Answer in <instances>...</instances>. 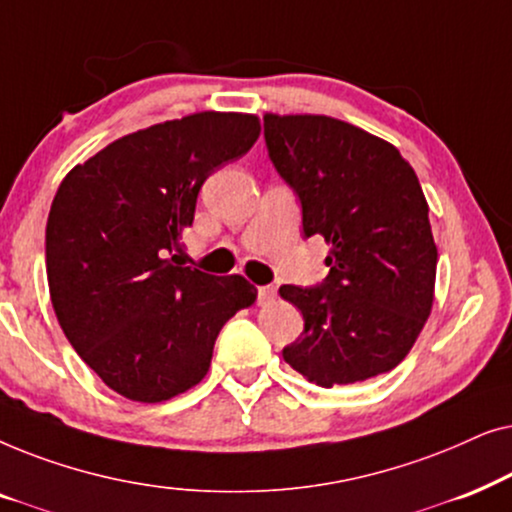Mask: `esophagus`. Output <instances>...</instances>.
<instances>
[{"mask_svg": "<svg viewBox=\"0 0 512 512\" xmlns=\"http://www.w3.org/2000/svg\"><path fill=\"white\" fill-rule=\"evenodd\" d=\"M277 296V289L272 284L258 286V305H270Z\"/></svg>", "mask_w": 512, "mask_h": 512, "instance_id": "esophagus-1", "label": "esophagus"}]
</instances>
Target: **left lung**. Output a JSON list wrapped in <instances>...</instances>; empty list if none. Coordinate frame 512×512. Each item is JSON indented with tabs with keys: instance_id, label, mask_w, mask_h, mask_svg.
<instances>
[{
	"instance_id": "8db88e82",
	"label": "left lung",
	"mask_w": 512,
	"mask_h": 512,
	"mask_svg": "<svg viewBox=\"0 0 512 512\" xmlns=\"http://www.w3.org/2000/svg\"><path fill=\"white\" fill-rule=\"evenodd\" d=\"M265 146L303 212V237L331 244L317 286H279L305 328L282 349L331 389L396 368L431 314L438 249L429 205L396 146L328 116H263Z\"/></svg>"
}]
</instances>
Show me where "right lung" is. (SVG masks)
<instances>
[{
  "label": "right lung",
  "mask_w": 512,
  "mask_h": 512,
  "mask_svg": "<svg viewBox=\"0 0 512 512\" xmlns=\"http://www.w3.org/2000/svg\"><path fill=\"white\" fill-rule=\"evenodd\" d=\"M258 135L256 116L202 111L116 139L62 179L46 223L51 303L116 394L160 403L195 387L223 324L256 300L244 277L181 268L174 251L209 174Z\"/></svg>",
  "instance_id": "right-lung-1"
}]
</instances>
